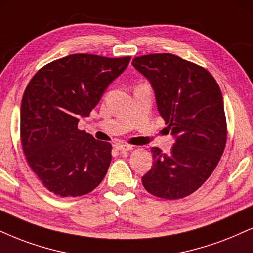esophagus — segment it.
Masks as SVG:
<instances>
[{
    "label": "esophagus",
    "instance_id": "1",
    "mask_svg": "<svg viewBox=\"0 0 253 253\" xmlns=\"http://www.w3.org/2000/svg\"><path fill=\"white\" fill-rule=\"evenodd\" d=\"M115 148H117L118 151L126 152V151H132L133 150V146L125 145V144H118V145H115Z\"/></svg>",
    "mask_w": 253,
    "mask_h": 253
}]
</instances>
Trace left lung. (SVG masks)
Masks as SVG:
<instances>
[{
  "label": "left lung",
  "mask_w": 253,
  "mask_h": 253,
  "mask_svg": "<svg viewBox=\"0 0 253 253\" xmlns=\"http://www.w3.org/2000/svg\"><path fill=\"white\" fill-rule=\"evenodd\" d=\"M132 65L153 88L158 112L174 138L171 152L152 148L153 165L142 185L153 196H190L214 171L226 144L220 88L203 67L173 55L134 57Z\"/></svg>",
  "instance_id": "left-lung-1"
}]
</instances>
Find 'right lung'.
Wrapping results in <instances>:
<instances>
[{"label":"right lung","instance_id":"1","mask_svg":"<svg viewBox=\"0 0 253 253\" xmlns=\"http://www.w3.org/2000/svg\"><path fill=\"white\" fill-rule=\"evenodd\" d=\"M130 57L73 54L42 67L21 102V142L30 169L61 197L93 191L108 171L112 145L78 129Z\"/></svg>","mask_w":253,"mask_h":253}]
</instances>
